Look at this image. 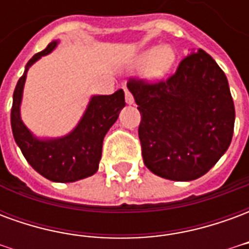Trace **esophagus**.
Masks as SVG:
<instances>
[{
  "mask_svg": "<svg viewBox=\"0 0 249 249\" xmlns=\"http://www.w3.org/2000/svg\"><path fill=\"white\" fill-rule=\"evenodd\" d=\"M125 101H126V104H133V103H135V98H133L132 93H130L128 89L125 90Z\"/></svg>",
  "mask_w": 249,
  "mask_h": 249,
  "instance_id": "1",
  "label": "esophagus"
}]
</instances>
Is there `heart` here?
<instances>
[{
	"label": "heart",
	"instance_id": "obj_1",
	"mask_svg": "<svg viewBox=\"0 0 249 249\" xmlns=\"http://www.w3.org/2000/svg\"><path fill=\"white\" fill-rule=\"evenodd\" d=\"M173 62H175V52L171 46L165 45L144 52L136 58L135 66L145 68L146 65H149L146 71V76L152 80H157L167 74L168 71L172 68Z\"/></svg>",
	"mask_w": 249,
	"mask_h": 249
}]
</instances>
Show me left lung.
Listing matches in <instances>:
<instances>
[{
	"label": "left lung",
	"instance_id": "8db88e82",
	"mask_svg": "<svg viewBox=\"0 0 249 249\" xmlns=\"http://www.w3.org/2000/svg\"><path fill=\"white\" fill-rule=\"evenodd\" d=\"M126 85L139 105V139L151 172L196 180L228 149L235 105L224 71L203 49L184 57L167 80L129 78Z\"/></svg>",
	"mask_w": 249,
	"mask_h": 249
}]
</instances>
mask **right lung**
<instances>
[{
    "label": "right lung",
    "instance_id": "right-lung-1",
    "mask_svg": "<svg viewBox=\"0 0 249 249\" xmlns=\"http://www.w3.org/2000/svg\"><path fill=\"white\" fill-rule=\"evenodd\" d=\"M56 46L57 41H52L25 66L24 74L14 89L10 123L14 140L35 171L51 181L73 183L97 172L104 137L116 123L120 110L125 107V97L123 89L108 96H93L82 119L69 135L51 140L35 137L19 116L26 73L37 60L49 54Z\"/></svg>",
    "mask_w": 249,
    "mask_h": 249
}]
</instances>
